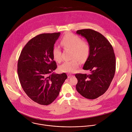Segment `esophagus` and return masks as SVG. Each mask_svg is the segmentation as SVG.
Returning <instances> with one entry per match:
<instances>
[{
  "label": "esophagus",
  "instance_id": "obj_1",
  "mask_svg": "<svg viewBox=\"0 0 132 132\" xmlns=\"http://www.w3.org/2000/svg\"><path fill=\"white\" fill-rule=\"evenodd\" d=\"M73 76V75H71V74H70V75H68V78H71V77H72Z\"/></svg>",
  "mask_w": 132,
  "mask_h": 132
}]
</instances>
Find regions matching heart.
Returning <instances> with one entry per match:
<instances>
[{
	"label": "heart",
	"mask_w": 132,
	"mask_h": 132,
	"mask_svg": "<svg viewBox=\"0 0 132 132\" xmlns=\"http://www.w3.org/2000/svg\"><path fill=\"white\" fill-rule=\"evenodd\" d=\"M61 45L65 48L71 50L72 51V59L70 61L64 62L60 67V70L63 72H72L79 66V62L86 60L90 53V46L88 42L82 41L80 37L71 33L66 34L61 39ZM52 54L54 60L57 62L62 60V52L59 46H54L52 50Z\"/></svg>",
	"instance_id": "1"
}]
</instances>
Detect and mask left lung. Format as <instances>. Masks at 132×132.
<instances>
[{"label":"left lung","instance_id":"8db88e82","mask_svg":"<svg viewBox=\"0 0 132 132\" xmlns=\"http://www.w3.org/2000/svg\"><path fill=\"white\" fill-rule=\"evenodd\" d=\"M87 40L90 51L83 69L90 73H76V88L84 97L95 99L109 88L116 72V61L114 50L109 41L101 33L91 29L77 31Z\"/></svg>","mask_w":132,"mask_h":132}]
</instances>
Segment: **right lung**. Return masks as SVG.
<instances>
[{"label":"right lung","mask_w":132,"mask_h":132,"mask_svg":"<svg viewBox=\"0 0 132 132\" xmlns=\"http://www.w3.org/2000/svg\"><path fill=\"white\" fill-rule=\"evenodd\" d=\"M61 33H43L31 39L22 49L18 62L20 82L33 101L47 105L57 97L67 76L55 73L57 68L52 50Z\"/></svg>","instance_id":"obj_1"}]
</instances>
